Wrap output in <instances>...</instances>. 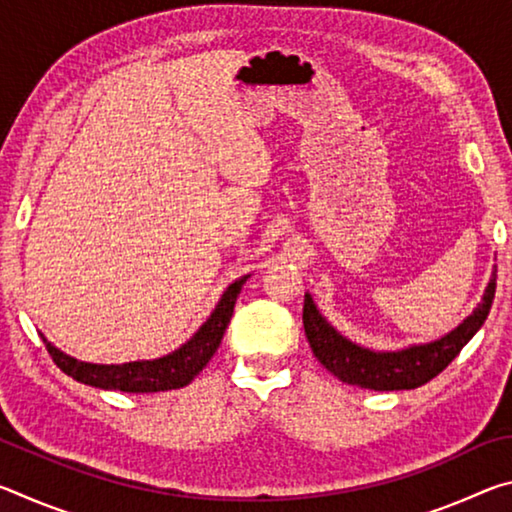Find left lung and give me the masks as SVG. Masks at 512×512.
Masks as SVG:
<instances>
[{
	"instance_id": "8db88e82",
	"label": "left lung",
	"mask_w": 512,
	"mask_h": 512,
	"mask_svg": "<svg viewBox=\"0 0 512 512\" xmlns=\"http://www.w3.org/2000/svg\"><path fill=\"white\" fill-rule=\"evenodd\" d=\"M495 289L497 268L492 271L483 300L461 325L445 334L443 339L409 345V348L395 352H375L345 339L341 332H336L327 323L309 293H305L302 323H305V334L314 357L345 384L370 388V391H411V388L427 384L440 375L454 361L456 354L465 348L467 341L479 332L490 314Z\"/></svg>"
}]
</instances>
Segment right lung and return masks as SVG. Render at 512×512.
Segmentation results:
<instances>
[{
    "mask_svg": "<svg viewBox=\"0 0 512 512\" xmlns=\"http://www.w3.org/2000/svg\"><path fill=\"white\" fill-rule=\"evenodd\" d=\"M250 275L239 277L223 291L219 305L212 311V316L205 320L201 329L178 350H173L167 357L153 361H131L119 363V366H103V363H85L69 354L54 348L47 339V350L56 366L81 384H88L103 391H124V393H160L171 388H183L201 372L207 361L214 357L216 348L228 327L235 302Z\"/></svg>",
    "mask_w": 512,
    "mask_h": 512,
    "instance_id": "right-lung-1",
    "label": "right lung"
}]
</instances>
